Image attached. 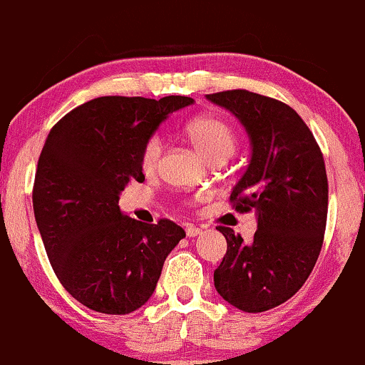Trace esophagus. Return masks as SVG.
Returning <instances> with one entry per match:
<instances>
[{
  "label": "esophagus",
  "instance_id": "1",
  "mask_svg": "<svg viewBox=\"0 0 365 365\" xmlns=\"http://www.w3.org/2000/svg\"><path fill=\"white\" fill-rule=\"evenodd\" d=\"M202 233V228H198V226H193V225H187L186 226V235L190 238H193V237H198V235Z\"/></svg>",
  "mask_w": 365,
  "mask_h": 365
}]
</instances>
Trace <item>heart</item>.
<instances>
[{
  "mask_svg": "<svg viewBox=\"0 0 365 365\" xmlns=\"http://www.w3.org/2000/svg\"><path fill=\"white\" fill-rule=\"evenodd\" d=\"M182 132L187 143L193 146V150L207 162H214L219 158L228 160L235 150V144H237L233 127L226 120L214 115H202L187 121ZM160 153H162L160 140L153 137L140 153V168L146 174L155 172L156 165H158Z\"/></svg>",
  "mask_w": 365,
  "mask_h": 365,
  "instance_id": "1",
  "label": "heart"
}]
</instances>
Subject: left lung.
Here are the masks:
<instances>
[{
  "label": "left lung",
  "instance_id": "8db88e82",
  "mask_svg": "<svg viewBox=\"0 0 365 365\" xmlns=\"http://www.w3.org/2000/svg\"><path fill=\"white\" fill-rule=\"evenodd\" d=\"M244 125L250 158L230 200L254 210L250 244L217 226L228 250L214 272V287L235 308L259 313L303 287L319 259L327 221V174L319 144L291 106L249 90L207 96Z\"/></svg>",
  "mask_w": 365,
  "mask_h": 365
}]
</instances>
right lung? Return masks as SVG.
<instances>
[{
  "label": "right lung",
  "mask_w": 365,
  "mask_h": 365,
  "mask_svg": "<svg viewBox=\"0 0 365 365\" xmlns=\"http://www.w3.org/2000/svg\"><path fill=\"white\" fill-rule=\"evenodd\" d=\"M191 97H97L50 130L38 160L33 209L61 284L99 313L127 315L153 296L170 250L186 237L168 219L144 225L120 210V193L143 182L140 153Z\"/></svg>",
  "instance_id": "add662e5"
}]
</instances>
